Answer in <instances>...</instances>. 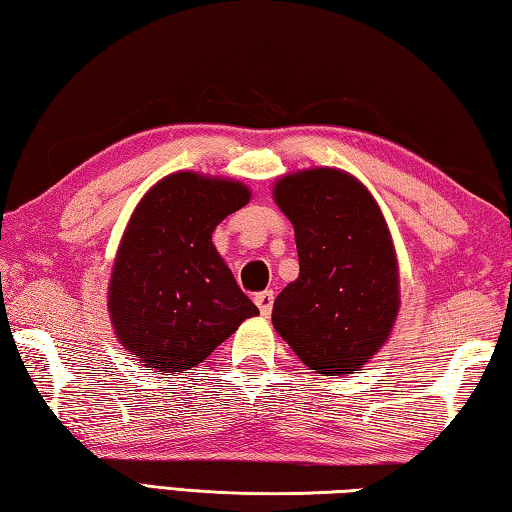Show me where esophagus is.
<instances>
[{"mask_svg":"<svg viewBox=\"0 0 512 512\" xmlns=\"http://www.w3.org/2000/svg\"><path fill=\"white\" fill-rule=\"evenodd\" d=\"M254 303L258 306V310H261V315L267 317L272 312V306H274V292L265 290V292L254 294Z\"/></svg>","mask_w":512,"mask_h":512,"instance_id":"esophagus-1","label":"esophagus"}]
</instances>
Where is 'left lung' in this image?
Returning <instances> with one entry per match:
<instances>
[{"label":"left lung","instance_id":"obj_1","mask_svg":"<svg viewBox=\"0 0 512 512\" xmlns=\"http://www.w3.org/2000/svg\"><path fill=\"white\" fill-rule=\"evenodd\" d=\"M299 279L274 301L272 324L299 360L324 375L362 369L387 342L400 308L398 261L378 202L337 168L283 175Z\"/></svg>","mask_w":512,"mask_h":512}]
</instances>
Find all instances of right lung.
Returning <instances> with one entry per match:
<instances>
[{
  "mask_svg": "<svg viewBox=\"0 0 512 512\" xmlns=\"http://www.w3.org/2000/svg\"><path fill=\"white\" fill-rule=\"evenodd\" d=\"M249 197L233 179L179 170L134 209L116 251L107 310L125 351L148 371L193 369L258 315L211 242L215 227Z\"/></svg>",
  "mask_w": 512,
  "mask_h": 512,
  "instance_id": "obj_1",
  "label": "right lung"
}]
</instances>
